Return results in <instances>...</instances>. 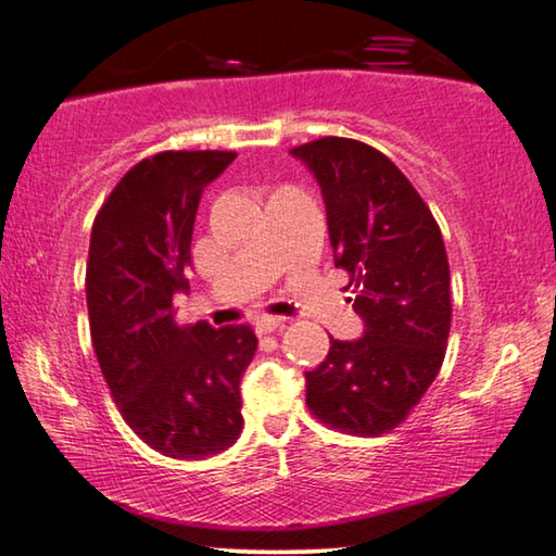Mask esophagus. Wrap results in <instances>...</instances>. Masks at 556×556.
I'll use <instances>...</instances> for the list:
<instances>
[{
    "label": "esophagus",
    "instance_id": "esophagus-1",
    "mask_svg": "<svg viewBox=\"0 0 556 556\" xmlns=\"http://www.w3.org/2000/svg\"><path fill=\"white\" fill-rule=\"evenodd\" d=\"M280 327H286V317H261L256 323V330L261 334H268V332H276Z\"/></svg>",
    "mask_w": 556,
    "mask_h": 556
}]
</instances>
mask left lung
I'll use <instances>...</instances> for the list:
<instances>
[{
    "label": "left lung",
    "mask_w": 556,
    "mask_h": 556,
    "mask_svg": "<svg viewBox=\"0 0 556 556\" xmlns=\"http://www.w3.org/2000/svg\"><path fill=\"white\" fill-rule=\"evenodd\" d=\"M290 154L323 189L334 266L350 273L364 334L330 338L305 371L307 408L332 429H396L439 375L451 332V270L439 224L387 154L350 138H320Z\"/></svg>",
    "instance_id": "8db88e82"
}]
</instances>
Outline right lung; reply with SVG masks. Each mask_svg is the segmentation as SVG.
Returning <instances> with one entry per match:
<instances>
[{
	"label": "right lung",
	"instance_id": "obj_1",
	"mask_svg": "<svg viewBox=\"0 0 556 556\" xmlns=\"http://www.w3.org/2000/svg\"><path fill=\"white\" fill-rule=\"evenodd\" d=\"M236 160L224 150H167L117 181L93 222L86 266L90 340L125 424L162 456L197 460L243 429L241 377L258 340L249 325L181 327L204 187Z\"/></svg>",
	"mask_w": 556,
	"mask_h": 556
}]
</instances>
